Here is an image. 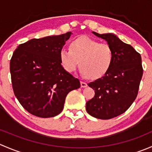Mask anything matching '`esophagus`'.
Here are the masks:
<instances>
[{
  "instance_id": "1",
  "label": "esophagus",
  "mask_w": 152,
  "mask_h": 152,
  "mask_svg": "<svg viewBox=\"0 0 152 152\" xmlns=\"http://www.w3.org/2000/svg\"><path fill=\"white\" fill-rule=\"evenodd\" d=\"M87 86V83L85 82H82V81H81V87H86Z\"/></svg>"
}]
</instances>
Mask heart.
<instances>
[{
    "mask_svg": "<svg viewBox=\"0 0 152 152\" xmlns=\"http://www.w3.org/2000/svg\"><path fill=\"white\" fill-rule=\"evenodd\" d=\"M59 58L62 67L68 73L74 72L80 64L84 75L98 79L110 70L114 52L108 43L83 36L72 41L70 49H62Z\"/></svg>",
    "mask_w": 152,
    "mask_h": 152,
    "instance_id": "obj_1",
    "label": "heart"
}]
</instances>
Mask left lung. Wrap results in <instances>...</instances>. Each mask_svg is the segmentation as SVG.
<instances>
[{
  "label": "left lung",
  "instance_id": "obj_1",
  "mask_svg": "<svg viewBox=\"0 0 152 152\" xmlns=\"http://www.w3.org/2000/svg\"><path fill=\"white\" fill-rule=\"evenodd\" d=\"M93 34L111 45L114 59L102 77L87 84L95 96L87 102L86 110L93 117L107 120L123 114L135 100L142 76L141 56L115 34Z\"/></svg>",
  "mask_w": 152,
  "mask_h": 152
}]
</instances>
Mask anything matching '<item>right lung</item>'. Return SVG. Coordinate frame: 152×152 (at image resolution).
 I'll return each instance as SVG.
<instances>
[{
    "label": "right lung",
    "instance_id": "add662e5",
    "mask_svg": "<svg viewBox=\"0 0 152 152\" xmlns=\"http://www.w3.org/2000/svg\"><path fill=\"white\" fill-rule=\"evenodd\" d=\"M71 34L30 39L14 51L10 60L14 93L33 115H57L63 110L67 93L80 87L79 79L64 69L59 58Z\"/></svg>",
    "mask_w": 152,
    "mask_h": 152
}]
</instances>
